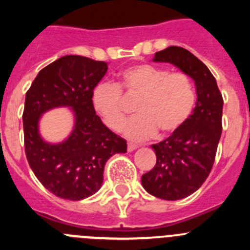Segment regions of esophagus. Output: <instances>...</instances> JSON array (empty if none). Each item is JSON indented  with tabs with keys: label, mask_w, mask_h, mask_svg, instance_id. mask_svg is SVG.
<instances>
[{
	"label": "esophagus",
	"mask_w": 250,
	"mask_h": 250,
	"mask_svg": "<svg viewBox=\"0 0 250 250\" xmlns=\"http://www.w3.org/2000/svg\"><path fill=\"white\" fill-rule=\"evenodd\" d=\"M138 149V145L135 144H131V143H129L127 144V151H134V150Z\"/></svg>",
	"instance_id": "34e87169"
}]
</instances>
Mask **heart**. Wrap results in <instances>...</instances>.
Here are the masks:
<instances>
[{
  "instance_id": "b5f03b06",
  "label": "heart",
  "mask_w": 250,
  "mask_h": 250,
  "mask_svg": "<svg viewBox=\"0 0 250 250\" xmlns=\"http://www.w3.org/2000/svg\"><path fill=\"white\" fill-rule=\"evenodd\" d=\"M121 91L127 98H139L135 115L130 119L125 132L132 140H146L155 135L167 136L182 127L195 105V89L184 72L151 63H140L124 70L118 86L99 83L92 91L95 111L105 125L121 131L126 119V107Z\"/></svg>"
}]
</instances>
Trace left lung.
<instances>
[{
	"instance_id": "obj_1",
	"label": "left lung",
	"mask_w": 250,
	"mask_h": 250,
	"mask_svg": "<svg viewBox=\"0 0 250 250\" xmlns=\"http://www.w3.org/2000/svg\"><path fill=\"white\" fill-rule=\"evenodd\" d=\"M152 61L173 63L195 83L196 103L180 129L152 144L156 164L141 176L151 195L179 200L195 193L207 180L222 135L223 98L210 70L190 51L169 46L156 52Z\"/></svg>"
}]
</instances>
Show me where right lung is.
Masks as SVG:
<instances>
[{"instance_id": "obj_1", "label": "right lung", "mask_w": 250, "mask_h": 250, "mask_svg": "<svg viewBox=\"0 0 250 250\" xmlns=\"http://www.w3.org/2000/svg\"><path fill=\"white\" fill-rule=\"evenodd\" d=\"M106 71L104 61L67 55L43 67L26 92V158L39 182L62 199L83 200L96 193L106 161L126 152V140L107 129L92 106V91ZM56 107H70L75 124L66 141L51 145L39 135L38 124L42 113Z\"/></svg>"}]
</instances>
